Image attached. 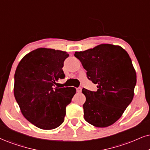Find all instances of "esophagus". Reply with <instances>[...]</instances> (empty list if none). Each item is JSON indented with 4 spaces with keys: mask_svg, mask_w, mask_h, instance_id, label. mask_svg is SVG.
<instances>
[{
    "mask_svg": "<svg viewBox=\"0 0 150 150\" xmlns=\"http://www.w3.org/2000/svg\"><path fill=\"white\" fill-rule=\"evenodd\" d=\"M81 90H82V88H81V87H79V88H76L77 92H79V93H80V92H81Z\"/></svg>",
    "mask_w": 150,
    "mask_h": 150,
    "instance_id": "1",
    "label": "esophagus"
}]
</instances>
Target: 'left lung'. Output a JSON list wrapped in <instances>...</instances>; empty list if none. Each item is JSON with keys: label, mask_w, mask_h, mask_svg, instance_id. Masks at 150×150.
Masks as SVG:
<instances>
[{"label": "left lung", "mask_w": 150, "mask_h": 150, "mask_svg": "<svg viewBox=\"0 0 150 150\" xmlns=\"http://www.w3.org/2000/svg\"><path fill=\"white\" fill-rule=\"evenodd\" d=\"M87 71V77L97 84V90L86 89L84 118L97 127L115 122L132 102L136 84V74L132 60L123 48L103 44L93 49L75 52Z\"/></svg>", "instance_id": "left-lung-1"}]
</instances>
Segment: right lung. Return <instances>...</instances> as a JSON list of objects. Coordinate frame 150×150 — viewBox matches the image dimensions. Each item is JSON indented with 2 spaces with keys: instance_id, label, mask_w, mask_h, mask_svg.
<instances>
[{
  "instance_id": "right-lung-1",
  "label": "right lung",
  "mask_w": 150,
  "mask_h": 150,
  "mask_svg": "<svg viewBox=\"0 0 150 150\" xmlns=\"http://www.w3.org/2000/svg\"><path fill=\"white\" fill-rule=\"evenodd\" d=\"M66 51L40 48L22 58L14 74V95L23 115L35 126L51 130L62 124L76 88L55 87L65 77Z\"/></svg>"
}]
</instances>
